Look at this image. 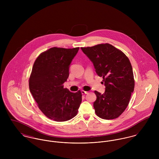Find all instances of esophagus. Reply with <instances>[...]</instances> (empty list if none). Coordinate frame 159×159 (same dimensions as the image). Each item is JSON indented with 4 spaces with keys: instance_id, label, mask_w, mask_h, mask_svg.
I'll return each mask as SVG.
<instances>
[{
    "instance_id": "1",
    "label": "esophagus",
    "mask_w": 159,
    "mask_h": 159,
    "mask_svg": "<svg viewBox=\"0 0 159 159\" xmlns=\"http://www.w3.org/2000/svg\"><path fill=\"white\" fill-rule=\"evenodd\" d=\"M81 93H82V94H87V93H88V92L82 90V91H81Z\"/></svg>"
}]
</instances>
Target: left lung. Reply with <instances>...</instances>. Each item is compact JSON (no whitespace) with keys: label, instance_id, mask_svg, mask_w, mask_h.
Listing matches in <instances>:
<instances>
[{"label":"left lung","instance_id":"obj_1","mask_svg":"<svg viewBox=\"0 0 159 159\" xmlns=\"http://www.w3.org/2000/svg\"><path fill=\"white\" fill-rule=\"evenodd\" d=\"M81 49L93 63L97 74L103 77L105 86L103 94L95 91V113L104 119L117 118L126 109L134 91L133 69L129 58L108 43Z\"/></svg>","mask_w":159,"mask_h":159}]
</instances>
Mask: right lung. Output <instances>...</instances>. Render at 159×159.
<instances>
[{"instance_id":"1","label":"right lung","mask_w":159,"mask_h":159,"mask_svg":"<svg viewBox=\"0 0 159 159\" xmlns=\"http://www.w3.org/2000/svg\"><path fill=\"white\" fill-rule=\"evenodd\" d=\"M80 48H51L35 60L29 78V89L42 113L57 122L67 121L78 113L81 91L64 88L70 65Z\"/></svg>"}]
</instances>
